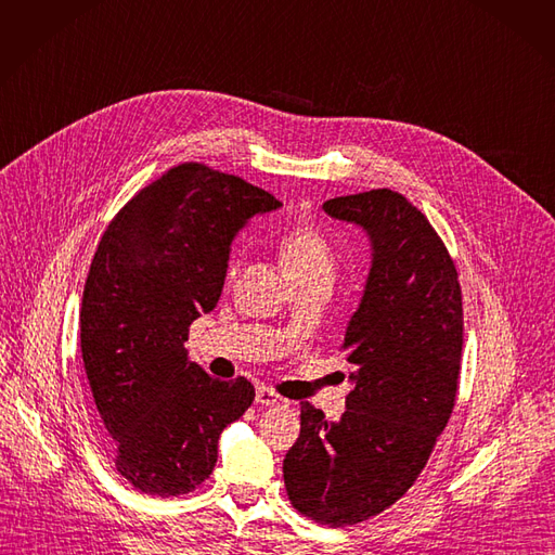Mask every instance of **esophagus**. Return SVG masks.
<instances>
[{
  "mask_svg": "<svg viewBox=\"0 0 555 555\" xmlns=\"http://www.w3.org/2000/svg\"><path fill=\"white\" fill-rule=\"evenodd\" d=\"M256 401L263 405H287V399H283L281 395H276L272 388H266V386L256 390Z\"/></svg>",
  "mask_w": 555,
  "mask_h": 555,
  "instance_id": "obj_1",
  "label": "esophagus"
}]
</instances>
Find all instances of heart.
Returning <instances> with one entry per match:
<instances>
[{"mask_svg": "<svg viewBox=\"0 0 555 555\" xmlns=\"http://www.w3.org/2000/svg\"><path fill=\"white\" fill-rule=\"evenodd\" d=\"M279 254L289 279L332 274L335 270V254H332L327 238L310 223H299L285 230L279 238ZM238 261H232L228 279H234Z\"/></svg>", "mask_w": 555, "mask_h": 555, "instance_id": "1", "label": "heart"}]
</instances>
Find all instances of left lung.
<instances>
[{
	"instance_id": "1",
	"label": "left lung",
	"mask_w": 555,
	"mask_h": 555,
	"mask_svg": "<svg viewBox=\"0 0 555 555\" xmlns=\"http://www.w3.org/2000/svg\"><path fill=\"white\" fill-rule=\"evenodd\" d=\"M323 211L363 228L373 261L341 346L352 365L346 413L327 422L301 403V435L283 460V479L306 518L350 527L415 485L449 424L462 359V287L447 245L401 194L339 196Z\"/></svg>"
}]
</instances>
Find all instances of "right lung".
I'll return each instance as SVG.
<instances>
[{"label":"right lung","instance_id":"obj_1","mask_svg":"<svg viewBox=\"0 0 555 555\" xmlns=\"http://www.w3.org/2000/svg\"><path fill=\"white\" fill-rule=\"evenodd\" d=\"M279 207L238 176L182 163L140 190L95 249L80 310L85 371L111 460L146 495L203 485L220 433L254 401L245 377L214 379L184 341L220 299L238 230Z\"/></svg>","mask_w":555,"mask_h":555}]
</instances>
